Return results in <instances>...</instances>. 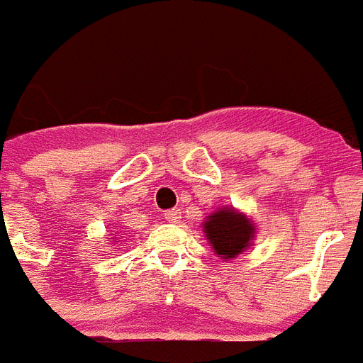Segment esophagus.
I'll list each match as a JSON object with an SVG mask.
<instances>
[{
    "mask_svg": "<svg viewBox=\"0 0 363 363\" xmlns=\"http://www.w3.org/2000/svg\"><path fill=\"white\" fill-rule=\"evenodd\" d=\"M181 217H182V211L179 208L169 209L167 213H165V219H167L169 223H179L181 221Z\"/></svg>",
    "mask_w": 363,
    "mask_h": 363,
    "instance_id": "esophagus-1",
    "label": "esophagus"
}]
</instances>
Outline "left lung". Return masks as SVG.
<instances>
[{
    "label": "left lung",
    "mask_w": 363,
    "mask_h": 363,
    "mask_svg": "<svg viewBox=\"0 0 363 363\" xmlns=\"http://www.w3.org/2000/svg\"><path fill=\"white\" fill-rule=\"evenodd\" d=\"M203 230L217 256L230 259L254 240V225L235 209H219L203 223Z\"/></svg>",
    "instance_id": "obj_1"
}]
</instances>
